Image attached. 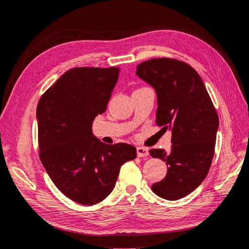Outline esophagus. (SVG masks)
<instances>
[{"label":"esophagus","mask_w":249,"mask_h":249,"mask_svg":"<svg viewBox=\"0 0 249 249\" xmlns=\"http://www.w3.org/2000/svg\"><path fill=\"white\" fill-rule=\"evenodd\" d=\"M137 154L139 158H144V157L149 156V151L146 148H143V146H139V148H137Z\"/></svg>","instance_id":"esophagus-1"}]
</instances>
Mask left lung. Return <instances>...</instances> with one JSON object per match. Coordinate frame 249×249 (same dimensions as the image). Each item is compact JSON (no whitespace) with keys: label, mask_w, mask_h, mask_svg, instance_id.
I'll return each mask as SVG.
<instances>
[{"label":"left lung","mask_w":249,"mask_h":249,"mask_svg":"<svg viewBox=\"0 0 249 249\" xmlns=\"http://www.w3.org/2000/svg\"><path fill=\"white\" fill-rule=\"evenodd\" d=\"M137 75L157 92V124L172 132L170 151L151 149L150 156L168 165L153 193L175 201L204 181L214 157L218 116L205 85L189 64L173 58H153L137 66Z\"/></svg>","instance_id":"8db88e82"}]
</instances>
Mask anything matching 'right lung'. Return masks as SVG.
Listing matches in <instances>:
<instances>
[{"mask_svg": "<svg viewBox=\"0 0 249 249\" xmlns=\"http://www.w3.org/2000/svg\"><path fill=\"white\" fill-rule=\"evenodd\" d=\"M119 68L67 71L38 101L39 158L60 192L81 205L105 199L121 165L137 157L127 143L106 144L92 134V121L106 111Z\"/></svg>", "mask_w": 249, "mask_h": 249, "instance_id": "obj_1", "label": "right lung"}]
</instances>
